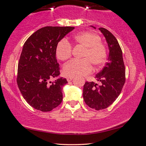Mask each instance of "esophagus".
<instances>
[{"label":"esophagus","instance_id":"esophagus-1","mask_svg":"<svg viewBox=\"0 0 146 146\" xmlns=\"http://www.w3.org/2000/svg\"><path fill=\"white\" fill-rule=\"evenodd\" d=\"M73 79V77H67V81H68V82H70V81H72Z\"/></svg>","mask_w":146,"mask_h":146}]
</instances>
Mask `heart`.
Here are the masks:
<instances>
[{"instance_id":"obj_1","label":"heart","mask_w":146,"mask_h":146,"mask_svg":"<svg viewBox=\"0 0 146 146\" xmlns=\"http://www.w3.org/2000/svg\"><path fill=\"white\" fill-rule=\"evenodd\" d=\"M76 45L83 48L81 60L73 59L63 67V73L68 77L83 76L90 73L93 70V65L96 67L102 66L106 62L107 52L106 48L100 43V37L94 33L83 32L76 35L73 38ZM72 52L71 44L65 40L59 41L57 44L55 53L61 61L70 58Z\"/></svg>"}]
</instances>
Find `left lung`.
<instances>
[{"mask_svg":"<svg viewBox=\"0 0 146 146\" xmlns=\"http://www.w3.org/2000/svg\"><path fill=\"white\" fill-rule=\"evenodd\" d=\"M94 29V26H91ZM99 30L107 42L109 55L108 62L95 78L101 83L86 82L83 86V96L85 103L96 110H103L115 101L122 91L125 81V66L120 45L111 32L104 28Z\"/></svg>","mask_w":146,"mask_h":146,"instance_id":"obj_1","label":"left lung"}]
</instances>
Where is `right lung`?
Here are the masks:
<instances>
[{
	"mask_svg": "<svg viewBox=\"0 0 146 146\" xmlns=\"http://www.w3.org/2000/svg\"><path fill=\"white\" fill-rule=\"evenodd\" d=\"M74 27L46 26L32 34L24 43L18 65L17 83L26 102L35 109L49 112L63 100L67 79L60 74L55 57L57 44ZM58 77L54 82L53 78Z\"/></svg>",
	"mask_w": 146,
	"mask_h": 146,
	"instance_id": "1",
	"label": "right lung"
}]
</instances>
